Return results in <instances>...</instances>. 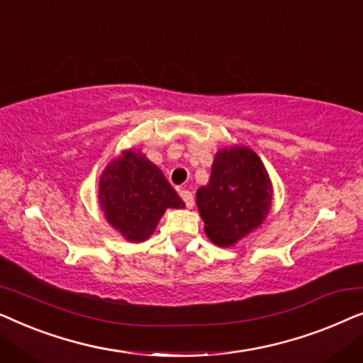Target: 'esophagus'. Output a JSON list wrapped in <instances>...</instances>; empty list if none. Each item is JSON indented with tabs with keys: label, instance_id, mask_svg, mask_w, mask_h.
Segmentation results:
<instances>
[{
	"label": "esophagus",
	"instance_id": "esophagus-1",
	"mask_svg": "<svg viewBox=\"0 0 363 363\" xmlns=\"http://www.w3.org/2000/svg\"><path fill=\"white\" fill-rule=\"evenodd\" d=\"M180 196H182V200L185 201L186 208H193V205H195V198H193L191 191H188V190H182V191H180Z\"/></svg>",
	"mask_w": 363,
	"mask_h": 363
}]
</instances>
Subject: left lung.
Here are the masks:
<instances>
[{
  "mask_svg": "<svg viewBox=\"0 0 363 363\" xmlns=\"http://www.w3.org/2000/svg\"><path fill=\"white\" fill-rule=\"evenodd\" d=\"M272 185L261 158L247 147L218 150L206 186L196 191L205 231L218 246H233L264 221Z\"/></svg>",
  "mask_w": 363,
  "mask_h": 363,
  "instance_id": "1",
  "label": "left lung"
}]
</instances>
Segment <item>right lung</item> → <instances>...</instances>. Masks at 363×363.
Listing matches in <instances>:
<instances>
[{
	"label": "right lung",
	"instance_id": "right-lung-1",
	"mask_svg": "<svg viewBox=\"0 0 363 363\" xmlns=\"http://www.w3.org/2000/svg\"><path fill=\"white\" fill-rule=\"evenodd\" d=\"M99 205L127 241L142 242L152 236L167 208L185 203L140 150H123L99 178Z\"/></svg>",
	"mask_w": 363,
	"mask_h": 363
}]
</instances>
